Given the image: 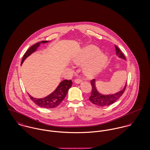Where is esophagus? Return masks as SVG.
<instances>
[{
    "instance_id": "esophagus-1",
    "label": "esophagus",
    "mask_w": 150,
    "mask_h": 150,
    "mask_svg": "<svg viewBox=\"0 0 150 150\" xmlns=\"http://www.w3.org/2000/svg\"><path fill=\"white\" fill-rule=\"evenodd\" d=\"M74 81H75V83L76 84H80L81 83L82 81H81V79H76Z\"/></svg>"
}]
</instances>
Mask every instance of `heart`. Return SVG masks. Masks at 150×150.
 Instances as JSON below:
<instances>
[{
    "instance_id": "heart-1",
    "label": "heart",
    "mask_w": 150,
    "mask_h": 150,
    "mask_svg": "<svg viewBox=\"0 0 150 150\" xmlns=\"http://www.w3.org/2000/svg\"><path fill=\"white\" fill-rule=\"evenodd\" d=\"M100 52L98 47L90 45L84 48L75 56L72 61L78 66L84 64L83 67L84 75L87 78H93L100 72L107 62V56Z\"/></svg>"
}]
</instances>
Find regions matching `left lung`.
Listing matches in <instances>:
<instances>
[{
  "label": "left lung",
  "mask_w": 150,
  "mask_h": 150,
  "mask_svg": "<svg viewBox=\"0 0 150 150\" xmlns=\"http://www.w3.org/2000/svg\"><path fill=\"white\" fill-rule=\"evenodd\" d=\"M115 47L116 55L119 58L123 59L126 60V58L123 54L122 52V51L119 50V48L117 47L115 45ZM91 83L92 86V92L89 98V100L92 104L99 107H105L115 102L116 101L123 95L127 86L126 81L123 88L122 90L112 94H103L98 91L96 87V81L95 79L91 81Z\"/></svg>",
  "instance_id": "1"
}]
</instances>
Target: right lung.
Wrapping results in <instances>:
<instances>
[{
	"label": "right lung",
	"mask_w": 150,
	"mask_h": 150,
	"mask_svg": "<svg viewBox=\"0 0 150 150\" xmlns=\"http://www.w3.org/2000/svg\"><path fill=\"white\" fill-rule=\"evenodd\" d=\"M49 42V41L44 40L36 43L33 46L31 47L24 54L23 56L21 65L23 64L24 61L33 53L36 51L38 48L40 46V44H45ZM72 86L71 80H64L62 81L56 89L45 98H35L31 96L29 93L30 99L34 102L39 107L46 108H52L58 106L65 98L69 88Z\"/></svg>",
	"instance_id": "right-lung-1"
}]
</instances>
